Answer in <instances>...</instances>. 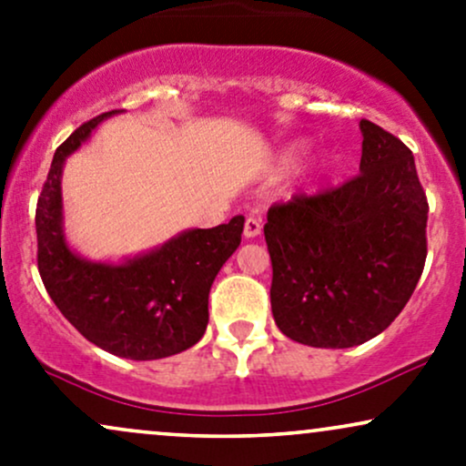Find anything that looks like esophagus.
Returning a JSON list of instances; mask_svg holds the SVG:
<instances>
[{
    "label": "esophagus",
    "instance_id": "esophagus-1",
    "mask_svg": "<svg viewBox=\"0 0 466 466\" xmlns=\"http://www.w3.org/2000/svg\"><path fill=\"white\" fill-rule=\"evenodd\" d=\"M259 233H261V220H259V218H253V216L246 218V222H244V238L253 239Z\"/></svg>",
    "mask_w": 466,
    "mask_h": 466
}]
</instances>
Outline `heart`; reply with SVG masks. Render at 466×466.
<instances>
[{
    "instance_id": "1",
    "label": "heart",
    "mask_w": 466,
    "mask_h": 466,
    "mask_svg": "<svg viewBox=\"0 0 466 466\" xmlns=\"http://www.w3.org/2000/svg\"><path fill=\"white\" fill-rule=\"evenodd\" d=\"M297 157H299V150H288L286 155L281 157V161H279V166H277L279 172H286V169L292 167L294 161H297Z\"/></svg>"
}]
</instances>
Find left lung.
<instances>
[{
  "label": "left lung",
  "instance_id": "8db88e82",
  "mask_svg": "<svg viewBox=\"0 0 466 466\" xmlns=\"http://www.w3.org/2000/svg\"><path fill=\"white\" fill-rule=\"evenodd\" d=\"M358 177L268 209L277 327L308 347L349 349L381 333L412 297L428 257V196L412 150L360 122Z\"/></svg>",
  "mask_w": 466,
  "mask_h": 466
}]
</instances>
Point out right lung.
Here are the masks:
<instances>
[{
	"instance_id": "right-lung-1",
	"label": "right lung",
	"mask_w": 466,
	"mask_h": 466,
	"mask_svg": "<svg viewBox=\"0 0 466 466\" xmlns=\"http://www.w3.org/2000/svg\"><path fill=\"white\" fill-rule=\"evenodd\" d=\"M102 113L54 155L36 202V264L49 299L86 340L128 360H158L194 347L209 322V289L242 242L244 218L194 228L122 266L91 264L67 248L60 227V172Z\"/></svg>"
}]
</instances>
